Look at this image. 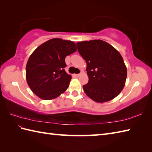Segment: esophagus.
I'll list each match as a JSON object with an SVG mask.
<instances>
[{
    "label": "esophagus",
    "instance_id": "obj_1",
    "mask_svg": "<svg viewBox=\"0 0 152 152\" xmlns=\"http://www.w3.org/2000/svg\"><path fill=\"white\" fill-rule=\"evenodd\" d=\"M77 77H79L80 75V74H75V75Z\"/></svg>",
    "mask_w": 152,
    "mask_h": 152
}]
</instances>
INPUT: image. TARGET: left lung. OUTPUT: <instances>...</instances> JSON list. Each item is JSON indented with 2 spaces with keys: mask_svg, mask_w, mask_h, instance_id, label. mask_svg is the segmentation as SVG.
<instances>
[{
  "mask_svg": "<svg viewBox=\"0 0 152 152\" xmlns=\"http://www.w3.org/2000/svg\"><path fill=\"white\" fill-rule=\"evenodd\" d=\"M77 45L87 64L88 82L83 86L86 96L100 103L115 98L124 88L127 73L120 53L101 39L80 42Z\"/></svg>",
  "mask_w": 152,
  "mask_h": 152,
  "instance_id": "obj_1",
  "label": "left lung"
}]
</instances>
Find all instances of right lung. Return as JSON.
I'll use <instances>...</instances> for the list:
<instances>
[{
    "instance_id": "obj_1",
    "label": "right lung",
    "mask_w": 152,
    "mask_h": 152,
    "mask_svg": "<svg viewBox=\"0 0 152 152\" xmlns=\"http://www.w3.org/2000/svg\"><path fill=\"white\" fill-rule=\"evenodd\" d=\"M76 50L73 42L53 38L40 45L31 54L26 66V79L37 96L50 100L67 90L72 76L64 70L65 58Z\"/></svg>"
}]
</instances>
